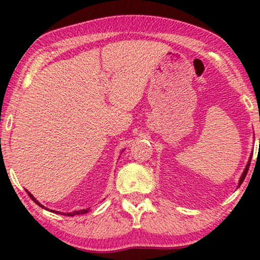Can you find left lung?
Listing matches in <instances>:
<instances>
[{
    "label": "left lung",
    "instance_id": "8db88e82",
    "mask_svg": "<svg viewBox=\"0 0 260 260\" xmlns=\"http://www.w3.org/2000/svg\"><path fill=\"white\" fill-rule=\"evenodd\" d=\"M251 157H252V156H251ZM251 157H250V160H249V162H248V164H246V167H245L244 172H243V174H242V177H241V179H240V183H239V186H241V183L244 181V179H245V177H246V173H248V171H249L250 161H251Z\"/></svg>",
    "mask_w": 260,
    "mask_h": 260
}]
</instances>
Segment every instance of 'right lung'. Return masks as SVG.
<instances>
[{
    "label": "right lung",
    "instance_id": "add662e5",
    "mask_svg": "<svg viewBox=\"0 0 260 260\" xmlns=\"http://www.w3.org/2000/svg\"><path fill=\"white\" fill-rule=\"evenodd\" d=\"M27 191V190H26ZM27 193H28V196L30 197V199H32V201H34L35 203H37L38 205H40L41 208H43V205H41L40 203H39V202L34 199V196L32 195V193L30 192H28L27 191ZM46 209V208H45ZM50 211H52V212H55V213H59L58 211H54V210H50ZM88 211H89V209H87V210H79V211H73V212H69V213H60V214H63V215H69V217H73V215H78V214H85V213H87Z\"/></svg>",
    "mask_w": 260,
    "mask_h": 260
}]
</instances>
